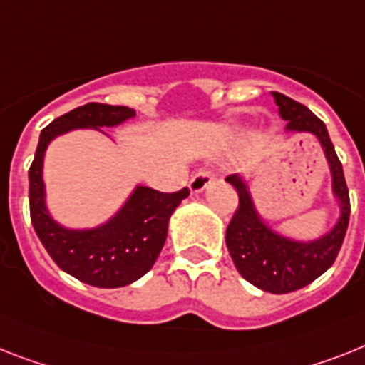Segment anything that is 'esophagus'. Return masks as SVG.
<instances>
[{
    "label": "esophagus",
    "instance_id": "obj_1",
    "mask_svg": "<svg viewBox=\"0 0 365 365\" xmlns=\"http://www.w3.org/2000/svg\"><path fill=\"white\" fill-rule=\"evenodd\" d=\"M212 180H215V175H212L210 171H197V173L190 179V192H192V194H200V192H203Z\"/></svg>",
    "mask_w": 365,
    "mask_h": 365
}]
</instances>
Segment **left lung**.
<instances>
[{"label":"left lung","mask_w":365,"mask_h":365,"mask_svg":"<svg viewBox=\"0 0 365 365\" xmlns=\"http://www.w3.org/2000/svg\"><path fill=\"white\" fill-rule=\"evenodd\" d=\"M272 96L279 115L287 121V130L309 132L321 141L332 173L334 195L338 197L341 209L338 224L332 231L317 240L300 242L270 230L257 215L246 182L239 175L225 177L239 194V209L235 210L225 231V244L235 267L240 276L255 287L267 293L284 294L306 287L332 267L347 233L351 201L341 162L324 123L300 102L276 91H272Z\"/></svg>","instance_id":"left-lung-1"}]
</instances>
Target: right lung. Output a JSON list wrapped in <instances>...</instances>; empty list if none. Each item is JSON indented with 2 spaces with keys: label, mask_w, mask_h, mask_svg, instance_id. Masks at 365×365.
I'll return each mask as SVG.
<instances>
[{
  "label": "right lung",
  "mask_w": 365,
  "mask_h": 365,
  "mask_svg": "<svg viewBox=\"0 0 365 365\" xmlns=\"http://www.w3.org/2000/svg\"><path fill=\"white\" fill-rule=\"evenodd\" d=\"M135 117V110L89 102L53 119L41 132L35 158L29 168V212L35 233L56 264L93 287H125L150 270L168 237V222L188 188L164 194L135 186L121 210L106 224L93 230H67L50 216L44 201L42 160L48 143L74 128L117 126Z\"/></svg>",
  "instance_id": "add662e5"
}]
</instances>
